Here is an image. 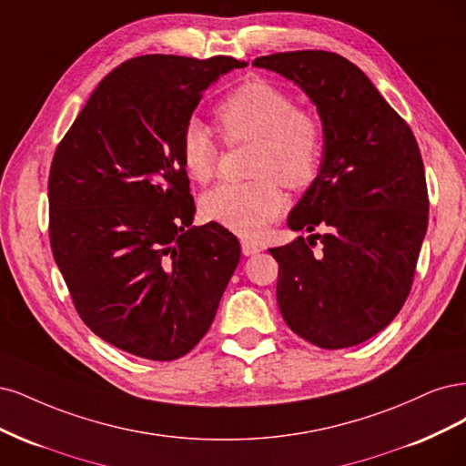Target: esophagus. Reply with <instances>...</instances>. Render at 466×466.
<instances>
[{"instance_id":"esophagus-1","label":"esophagus","mask_w":466,"mask_h":466,"mask_svg":"<svg viewBox=\"0 0 466 466\" xmlns=\"http://www.w3.org/2000/svg\"><path fill=\"white\" fill-rule=\"evenodd\" d=\"M259 251H263L261 244L253 242V239H242V253L244 255H255V253H259Z\"/></svg>"}]
</instances>
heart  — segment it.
<instances>
[{"mask_svg": "<svg viewBox=\"0 0 466 466\" xmlns=\"http://www.w3.org/2000/svg\"><path fill=\"white\" fill-rule=\"evenodd\" d=\"M228 145L253 143L249 182H227L207 191L203 215L242 238L259 236L287 207L282 186L306 189L318 177L325 157V126L319 114L296 106V98L267 79H249L215 108ZM187 176L208 184L217 174L218 145L199 119H189L177 139Z\"/></svg>", "mask_w": 466, "mask_h": 466, "instance_id": "b5f03b06", "label": "heart"}]
</instances>
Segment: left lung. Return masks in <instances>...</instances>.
Here are the masks:
<instances>
[{
  "label": "left lung",
  "instance_id": "1",
  "mask_svg": "<svg viewBox=\"0 0 466 466\" xmlns=\"http://www.w3.org/2000/svg\"><path fill=\"white\" fill-rule=\"evenodd\" d=\"M253 66L302 86L325 126L321 170L289 217L292 230L319 232L268 249L279 309L315 347H354L383 331L410 294L428 228L422 155L409 124L347 57L299 50Z\"/></svg>",
  "mask_w": 466,
  "mask_h": 466
}]
</instances>
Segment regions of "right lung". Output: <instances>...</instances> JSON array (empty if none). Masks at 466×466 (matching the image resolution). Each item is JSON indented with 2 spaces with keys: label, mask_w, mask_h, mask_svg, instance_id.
<instances>
[{
  "label": "right lung",
  "mask_w": 466,
  "mask_h": 466,
  "mask_svg": "<svg viewBox=\"0 0 466 466\" xmlns=\"http://www.w3.org/2000/svg\"><path fill=\"white\" fill-rule=\"evenodd\" d=\"M246 67L148 54L104 77L48 177L50 246L73 306L95 335L157 362L182 358L211 327L239 261L218 222L193 227L177 139L220 75Z\"/></svg>",
  "instance_id": "1"
}]
</instances>
